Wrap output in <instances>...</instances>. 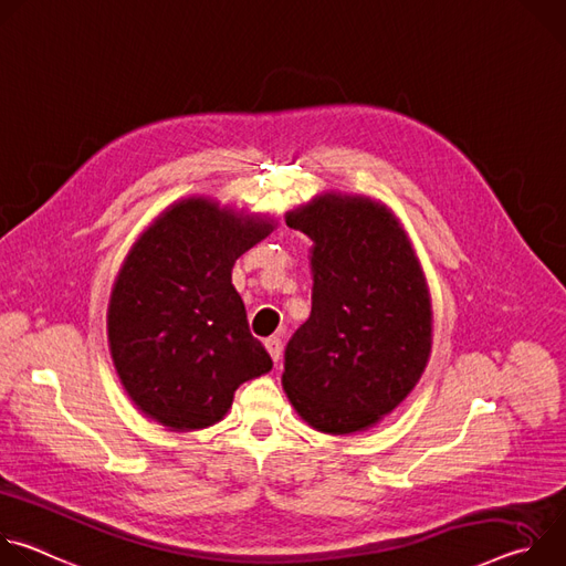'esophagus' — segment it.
<instances>
[{"label": "esophagus", "mask_w": 566, "mask_h": 566, "mask_svg": "<svg viewBox=\"0 0 566 566\" xmlns=\"http://www.w3.org/2000/svg\"><path fill=\"white\" fill-rule=\"evenodd\" d=\"M264 347H266V352L271 354V358L277 363L280 356H282V340H280L277 336H271V338L264 340Z\"/></svg>", "instance_id": "1"}]
</instances>
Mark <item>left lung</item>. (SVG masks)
Masks as SVG:
<instances>
[{"label":"left lung","instance_id":"8db88e82","mask_svg":"<svg viewBox=\"0 0 566 566\" xmlns=\"http://www.w3.org/2000/svg\"><path fill=\"white\" fill-rule=\"evenodd\" d=\"M286 223L313 241V293L286 345L282 387L313 430H367L406 400L430 358L421 262L396 214L369 197L325 192Z\"/></svg>","mask_w":566,"mask_h":566}]
</instances>
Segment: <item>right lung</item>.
<instances>
[{
  "label": "right lung",
  "mask_w": 566,
  "mask_h": 566,
  "mask_svg": "<svg viewBox=\"0 0 566 566\" xmlns=\"http://www.w3.org/2000/svg\"><path fill=\"white\" fill-rule=\"evenodd\" d=\"M275 226L190 197L134 241L112 289L107 336L118 378L147 419L172 432L214 426L241 382L271 371L232 266Z\"/></svg>",
  "instance_id": "obj_1"
}]
</instances>
